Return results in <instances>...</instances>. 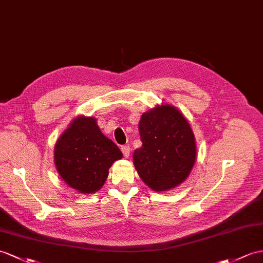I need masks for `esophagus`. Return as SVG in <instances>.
Returning a JSON list of instances; mask_svg holds the SVG:
<instances>
[{"label": "esophagus", "mask_w": 263, "mask_h": 263, "mask_svg": "<svg viewBox=\"0 0 263 263\" xmlns=\"http://www.w3.org/2000/svg\"><path fill=\"white\" fill-rule=\"evenodd\" d=\"M121 152H123V154H124V156L125 157H128L129 156V154H130V147L129 146H127V145H124V146H121Z\"/></svg>", "instance_id": "esophagus-1"}]
</instances>
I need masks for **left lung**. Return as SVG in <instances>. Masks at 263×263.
<instances>
[{
  "instance_id": "obj_1",
  "label": "left lung",
  "mask_w": 263,
  "mask_h": 263,
  "mask_svg": "<svg viewBox=\"0 0 263 263\" xmlns=\"http://www.w3.org/2000/svg\"><path fill=\"white\" fill-rule=\"evenodd\" d=\"M138 129L142 147L133 161L139 177L155 192L174 189L186 180L196 159L192 128L182 112L162 105L144 112Z\"/></svg>"
}]
</instances>
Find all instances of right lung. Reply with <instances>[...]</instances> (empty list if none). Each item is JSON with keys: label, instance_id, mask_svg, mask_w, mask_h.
Returning <instances> with one entry per match:
<instances>
[{"label": "right lung", "instance_id": "1", "mask_svg": "<svg viewBox=\"0 0 263 263\" xmlns=\"http://www.w3.org/2000/svg\"><path fill=\"white\" fill-rule=\"evenodd\" d=\"M123 157L118 146L102 134L93 117L72 120L54 146V164L62 180L83 194L105 184L115 161Z\"/></svg>", "mask_w": 263, "mask_h": 263}]
</instances>
